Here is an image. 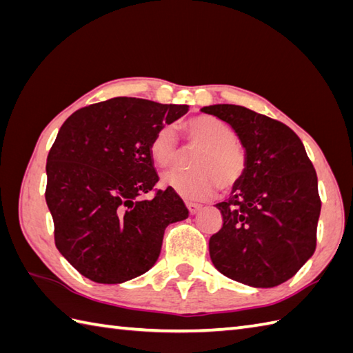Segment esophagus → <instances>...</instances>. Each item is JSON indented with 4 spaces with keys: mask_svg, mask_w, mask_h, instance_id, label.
<instances>
[{
    "mask_svg": "<svg viewBox=\"0 0 353 353\" xmlns=\"http://www.w3.org/2000/svg\"><path fill=\"white\" fill-rule=\"evenodd\" d=\"M185 205H186V208H188L190 214H196V212H199V211H200V208H201V205H200V203H194V201H185Z\"/></svg>",
    "mask_w": 353,
    "mask_h": 353,
    "instance_id": "1",
    "label": "esophagus"
}]
</instances>
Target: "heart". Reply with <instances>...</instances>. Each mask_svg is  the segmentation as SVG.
Returning <instances> with one entry per match:
<instances>
[{"label":"heart","mask_w":353,"mask_h":353,"mask_svg":"<svg viewBox=\"0 0 353 353\" xmlns=\"http://www.w3.org/2000/svg\"><path fill=\"white\" fill-rule=\"evenodd\" d=\"M183 130L190 147L199 148L192 157V171H170L162 183L188 200H203L219 190L229 191L241 181L247 168L244 148L235 141V132L229 124L211 115L194 117L185 123ZM154 165L167 168L177 157L174 129L161 127L148 145Z\"/></svg>","instance_id":"obj_1"}]
</instances>
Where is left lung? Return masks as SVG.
I'll return each instance as SVG.
<instances>
[{"instance_id":"obj_1","label":"left lung","mask_w":353,"mask_h":353,"mask_svg":"<svg viewBox=\"0 0 353 353\" xmlns=\"http://www.w3.org/2000/svg\"><path fill=\"white\" fill-rule=\"evenodd\" d=\"M229 124L247 156L241 181L216 203L223 228L209 239L220 273L254 288L294 276L316 250L320 197L303 142L288 125L235 104L200 109Z\"/></svg>"}]
</instances>
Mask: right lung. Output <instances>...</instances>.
<instances>
[{
	"instance_id": "obj_1",
	"label": "right lung",
	"mask_w": 353,
	"mask_h": 353,
	"mask_svg": "<svg viewBox=\"0 0 353 353\" xmlns=\"http://www.w3.org/2000/svg\"><path fill=\"white\" fill-rule=\"evenodd\" d=\"M186 112V104L117 97L62 124L47 157L45 200L56 247L88 279L123 283L144 274L159 258L165 228L188 219L170 188L142 199L159 181L150 141Z\"/></svg>"
}]
</instances>
